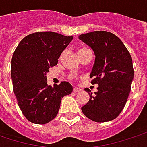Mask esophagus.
Here are the masks:
<instances>
[{"mask_svg":"<svg viewBox=\"0 0 147 147\" xmlns=\"http://www.w3.org/2000/svg\"><path fill=\"white\" fill-rule=\"evenodd\" d=\"M73 91H75V92H79V91H82V89H81V88H79V87H76V86H75V87L73 88Z\"/></svg>","mask_w":147,"mask_h":147,"instance_id":"1","label":"esophagus"}]
</instances>
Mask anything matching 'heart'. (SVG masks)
Wrapping results in <instances>:
<instances>
[{
    "mask_svg": "<svg viewBox=\"0 0 147 147\" xmlns=\"http://www.w3.org/2000/svg\"><path fill=\"white\" fill-rule=\"evenodd\" d=\"M85 49H87V48H81V49H80L79 51H82V50H85Z\"/></svg>",
    "mask_w": 147,
    "mask_h": 147,
    "instance_id": "obj_1",
    "label": "heart"
}]
</instances>
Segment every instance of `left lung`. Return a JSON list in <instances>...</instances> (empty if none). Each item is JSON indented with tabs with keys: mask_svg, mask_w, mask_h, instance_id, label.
I'll return each mask as SVG.
<instances>
[{
	"mask_svg": "<svg viewBox=\"0 0 147 147\" xmlns=\"http://www.w3.org/2000/svg\"><path fill=\"white\" fill-rule=\"evenodd\" d=\"M79 39L93 50L95 62L90 74L91 84H98L97 91H85L89 101L82 107L83 114L96 122L117 118L125 107L134 78L132 59L116 35L98 30L82 34Z\"/></svg>",
	"mask_w": 147,
	"mask_h": 147,
	"instance_id": "left-lung-1",
	"label": "left lung"
}]
</instances>
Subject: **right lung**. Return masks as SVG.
<instances>
[{"label":"right lung","mask_w":147,"mask_h":147,"mask_svg":"<svg viewBox=\"0 0 147 147\" xmlns=\"http://www.w3.org/2000/svg\"><path fill=\"white\" fill-rule=\"evenodd\" d=\"M52 31L26 36L15 50L11 77L13 91L23 115L32 123L46 124L56 117L61 99L72 91L67 82L48 86L47 73L72 40Z\"/></svg>","instance_id":"add662e5"}]
</instances>
